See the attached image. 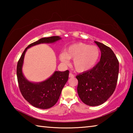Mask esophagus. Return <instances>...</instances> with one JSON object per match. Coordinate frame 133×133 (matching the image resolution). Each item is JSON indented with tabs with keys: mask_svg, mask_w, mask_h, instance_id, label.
Returning a JSON list of instances; mask_svg holds the SVG:
<instances>
[{
	"mask_svg": "<svg viewBox=\"0 0 133 133\" xmlns=\"http://www.w3.org/2000/svg\"><path fill=\"white\" fill-rule=\"evenodd\" d=\"M69 76V77L71 78V77H75V75H74L73 74H72L71 73H70Z\"/></svg>",
	"mask_w": 133,
	"mask_h": 133,
	"instance_id": "1",
	"label": "esophagus"
}]
</instances>
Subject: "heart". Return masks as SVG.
<instances>
[{"instance_id":"b5f03b06","label":"heart","mask_w":133,"mask_h":133,"mask_svg":"<svg viewBox=\"0 0 133 133\" xmlns=\"http://www.w3.org/2000/svg\"><path fill=\"white\" fill-rule=\"evenodd\" d=\"M100 50L97 46L77 43L70 45L66 52L60 55V59L65 64H68L70 58L73 59V66L78 72H84L91 69L97 62Z\"/></svg>"}]
</instances>
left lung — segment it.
<instances>
[{"label":"left lung","instance_id":"obj_1","mask_svg":"<svg viewBox=\"0 0 133 133\" xmlns=\"http://www.w3.org/2000/svg\"><path fill=\"white\" fill-rule=\"evenodd\" d=\"M101 51L100 60L88 71L76 76L77 93L81 100L90 106L101 105L115 90L117 82L119 63L109 47L94 41Z\"/></svg>","mask_w":133,"mask_h":133}]
</instances>
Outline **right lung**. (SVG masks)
<instances>
[{
  "label": "right lung",
  "instance_id": "1",
  "mask_svg": "<svg viewBox=\"0 0 133 133\" xmlns=\"http://www.w3.org/2000/svg\"><path fill=\"white\" fill-rule=\"evenodd\" d=\"M62 38L59 36L43 37L29 44L22 53L17 65V77L20 90L23 97L31 105L41 109H48L57 102L62 89L68 80L69 71H56L48 79L41 82L29 81L22 72L24 55L31 47L42 43H53Z\"/></svg>",
  "mask_w": 133,
  "mask_h": 133
}]
</instances>
